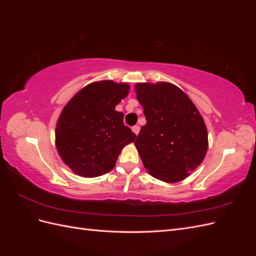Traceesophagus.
<instances>
[{
	"label": "esophagus",
	"mask_w": 256,
	"mask_h": 256,
	"mask_svg": "<svg viewBox=\"0 0 256 256\" xmlns=\"http://www.w3.org/2000/svg\"><path fill=\"white\" fill-rule=\"evenodd\" d=\"M132 131H134V134L136 136H138V132H140V127H138V126H134V127H132Z\"/></svg>",
	"instance_id": "1"
}]
</instances>
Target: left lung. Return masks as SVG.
<instances>
[{"instance_id": "8db88e82", "label": "left lung", "mask_w": 256, "mask_h": 256, "mask_svg": "<svg viewBox=\"0 0 256 256\" xmlns=\"http://www.w3.org/2000/svg\"><path fill=\"white\" fill-rule=\"evenodd\" d=\"M134 90L146 118L134 142L145 168L164 182L186 180L202 164L208 150L202 115L172 83H136Z\"/></svg>"}]
</instances>
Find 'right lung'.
I'll list each match as a JSON object with an SVG mask.
<instances>
[{"label": "right lung", "mask_w": 256, "mask_h": 256, "mask_svg": "<svg viewBox=\"0 0 256 256\" xmlns=\"http://www.w3.org/2000/svg\"><path fill=\"white\" fill-rule=\"evenodd\" d=\"M128 83L102 80L90 83L69 100L56 128L60 157L82 177L102 176L115 166L122 150L136 136L124 125L115 106L128 96Z\"/></svg>", "instance_id": "1"}]
</instances>
